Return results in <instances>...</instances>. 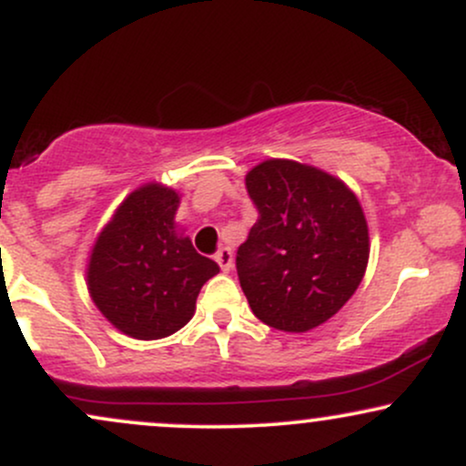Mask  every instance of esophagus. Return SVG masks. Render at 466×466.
Instances as JSON below:
<instances>
[{
    "instance_id": "esophagus-1",
    "label": "esophagus",
    "mask_w": 466,
    "mask_h": 466,
    "mask_svg": "<svg viewBox=\"0 0 466 466\" xmlns=\"http://www.w3.org/2000/svg\"><path fill=\"white\" fill-rule=\"evenodd\" d=\"M215 260L221 267L223 271H232L234 269V251L229 248H221L215 254Z\"/></svg>"
}]
</instances>
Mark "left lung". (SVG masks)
<instances>
[{
  "mask_svg": "<svg viewBox=\"0 0 466 466\" xmlns=\"http://www.w3.org/2000/svg\"><path fill=\"white\" fill-rule=\"evenodd\" d=\"M258 218L237 251L240 289L260 322L307 333L350 300L366 274L368 223L341 179L291 159L245 177Z\"/></svg>",
  "mask_w": 466,
  "mask_h": 466,
  "instance_id": "1",
  "label": "left lung"
}]
</instances>
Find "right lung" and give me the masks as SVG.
I'll return each instance as SVG.
<instances>
[{
	"label": "right lung",
	"instance_id": "obj_1",
	"mask_svg": "<svg viewBox=\"0 0 466 466\" xmlns=\"http://www.w3.org/2000/svg\"><path fill=\"white\" fill-rule=\"evenodd\" d=\"M179 195L159 184L133 190L96 238L87 287L100 313L136 339H162L195 315L218 265L175 229Z\"/></svg>",
	"mask_w": 466,
	"mask_h": 466
}]
</instances>
